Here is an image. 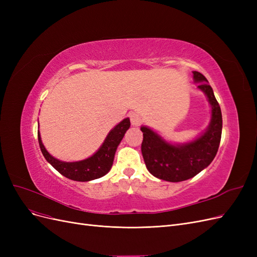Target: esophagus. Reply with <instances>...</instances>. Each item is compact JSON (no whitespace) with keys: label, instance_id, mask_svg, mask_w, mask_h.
Instances as JSON below:
<instances>
[{"label":"esophagus","instance_id":"1","mask_svg":"<svg viewBox=\"0 0 257 257\" xmlns=\"http://www.w3.org/2000/svg\"><path fill=\"white\" fill-rule=\"evenodd\" d=\"M130 119H131L132 125L137 126V125H139V124H141L142 116H141V114L137 113V112H131L130 113Z\"/></svg>","mask_w":257,"mask_h":257}]
</instances>
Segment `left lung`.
I'll use <instances>...</instances> for the list:
<instances>
[{
    "label": "left lung",
    "mask_w": 257,
    "mask_h": 257,
    "mask_svg": "<svg viewBox=\"0 0 257 257\" xmlns=\"http://www.w3.org/2000/svg\"><path fill=\"white\" fill-rule=\"evenodd\" d=\"M193 79L211 107V119L204 133L188 143L172 144L150 127H141L144 133L142 153L147 169L162 180L180 182L193 178L210 165L219 149L222 135L220 105L203 74L193 72Z\"/></svg>",
    "instance_id": "8db88e82"
}]
</instances>
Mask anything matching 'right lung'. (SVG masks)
<instances>
[{"label":"right lung","instance_id":"1","mask_svg":"<svg viewBox=\"0 0 257 257\" xmlns=\"http://www.w3.org/2000/svg\"><path fill=\"white\" fill-rule=\"evenodd\" d=\"M130 119H123L119 124H116L109 133H108L104 143L98 148V150L94 154L91 155L90 158L84 159L82 161L63 162L53 158L52 155L46 150L45 146L43 145L40 132H37L38 144H40L44 158L47 160V162L50 163L52 167L56 168L61 175H63L64 177L74 181H91L94 180V179H98L105 176L109 172L112 166L116 148H118L122 138L124 137V134L126 133V131L130 128Z\"/></svg>","mask_w":257,"mask_h":257}]
</instances>
